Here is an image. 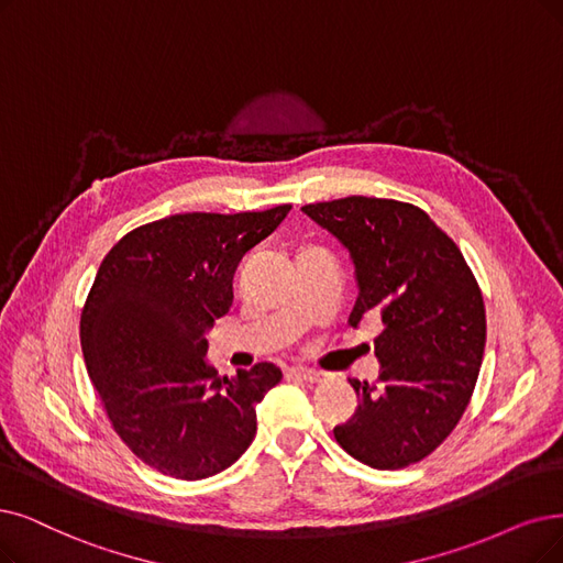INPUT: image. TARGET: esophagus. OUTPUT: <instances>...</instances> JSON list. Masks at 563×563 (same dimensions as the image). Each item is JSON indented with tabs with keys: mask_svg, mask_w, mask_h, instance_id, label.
Listing matches in <instances>:
<instances>
[{
	"mask_svg": "<svg viewBox=\"0 0 563 563\" xmlns=\"http://www.w3.org/2000/svg\"><path fill=\"white\" fill-rule=\"evenodd\" d=\"M288 376H298V378H302V380H311V384H321V380L325 378L323 372L311 369V367H302V365L290 367V369H288Z\"/></svg>",
	"mask_w": 563,
	"mask_h": 563,
	"instance_id": "1",
	"label": "esophagus"
}]
</instances>
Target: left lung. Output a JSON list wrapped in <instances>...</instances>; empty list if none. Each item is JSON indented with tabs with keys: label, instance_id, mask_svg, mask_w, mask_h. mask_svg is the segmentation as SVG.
I'll use <instances>...</instances> for the list:
<instances>
[{
	"label": "left lung",
	"instance_id": "1",
	"mask_svg": "<svg viewBox=\"0 0 563 563\" xmlns=\"http://www.w3.org/2000/svg\"><path fill=\"white\" fill-rule=\"evenodd\" d=\"M302 212L340 240L355 265V328L378 313L376 384L334 427L344 451L372 468H404L448 439L474 395L485 353V302L460 246L424 210L393 198L346 196Z\"/></svg>",
	"mask_w": 563,
	"mask_h": 563
}]
</instances>
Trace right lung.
<instances>
[{
	"instance_id": "1",
	"label": "right lung",
	"mask_w": 563,
	"mask_h": 563,
	"mask_svg": "<svg viewBox=\"0 0 563 563\" xmlns=\"http://www.w3.org/2000/svg\"><path fill=\"white\" fill-rule=\"evenodd\" d=\"M288 210L173 214L126 233L99 265L80 313L87 374L112 430L166 476L210 478L256 437V404L282 369L258 363L219 378L206 332L233 305L242 256Z\"/></svg>"
}]
</instances>
